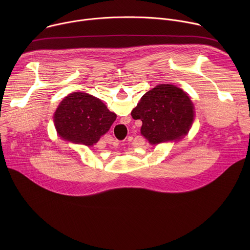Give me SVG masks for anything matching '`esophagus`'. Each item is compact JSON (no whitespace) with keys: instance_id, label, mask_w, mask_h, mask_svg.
Instances as JSON below:
<instances>
[{"instance_id":"obj_1","label":"esophagus","mask_w":250,"mask_h":250,"mask_svg":"<svg viewBox=\"0 0 250 250\" xmlns=\"http://www.w3.org/2000/svg\"><path fill=\"white\" fill-rule=\"evenodd\" d=\"M114 144H116V145H114V146H118V142L116 141V142H114Z\"/></svg>"}]
</instances>
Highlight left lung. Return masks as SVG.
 <instances>
[{
    "instance_id": "obj_1",
    "label": "left lung",
    "mask_w": 250,
    "mask_h": 250,
    "mask_svg": "<svg viewBox=\"0 0 250 250\" xmlns=\"http://www.w3.org/2000/svg\"><path fill=\"white\" fill-rule=\"evenodd\" d=\"M133 120H140V128L150 145L183 138L194 122V104L181 89L160 84L146 93L132 110Z\"/></svg>"
}]
</instances>
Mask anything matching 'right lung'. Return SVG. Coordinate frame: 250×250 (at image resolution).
I'll use <instances>...</instances> for the list:
<instances>
[{
	"mask_svg": "<svg viewBox=\"0 0 250 250\" xmlns=\"http://www.w3.org/2000/svg\"><path fill=\"white\" fill-rule=\"evenodd\" d=\"M57 133L73 144L92 146L117 119L98 98L83 92L68 95L54 113Z\"/></svg>",
	"mask_w": 250,
	"mask_h": 250,
	"instance_id": "right-lung-1",
	"label": "right lung"
}]
</instances>
